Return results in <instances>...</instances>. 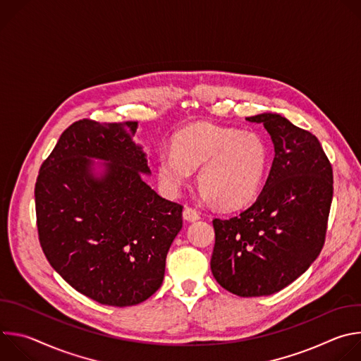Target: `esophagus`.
<instances>
[{
  "label": "esophagus",
  "instance_id": "1",
  "mask_svg": "<svg viewBox=\"0 0 361 361\" xmlns=\"http://www.w3.org/2000/svg\"><path fill=\"white\" fill-rule=\"evenodd\" d=\"M183 217L184 220L187 221H197L200 219V214L197 210L191 209V207H184V212H183Z\"/></svg>",
  "mask_w": 361,
  "mask_h": 361
}]
</instances>
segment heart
Returning a JSON list of instances; mask_svg holds the SVG:
<instances>
[{
  "mask_svg": "<svg viewBox=\"0 0 361 361\" xmlns=\"http://www.w3.org/2000/svg\"><path fill=\"white\" fill-rule=\"evenodd\" d=\"M266 140L257 133L212 123H197L180 130L173 148L157 157V176L171 194L180 191L191 170L202 195L223 209H240L260 192L269 169Z\"/></svg>",
  "mask_w": 361,
  "mask_h": 361,
  "instance_id": "heart-1",
  "label": "heart"
}]
</instances>
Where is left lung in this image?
I'll return each mask as SVG.
<instances>
[{
    "mask_svg": "<svg viewBox=\"0 0 361 361\" xmlns=\"http://www.w3.org/2000/svg\"><path fill=\"white\" fill-rule=\"evenodd\" d=\"M245 120L264 126L276 156L255 202L235 217L213 220L210 264L227 291L260 297L291 284L319 257L333 200V169L317 137L280 114Z\"/></svg>",
    "mask_w": 361,
    "mask_h": 361,
    "instance_id": "1",
    "label": "left lung"
}]
</instances>
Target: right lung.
Wrapping results in <instances>:
<instances>
[{"mask_svg":"<svg viewBox=\"0 0 361 361\" xmlns=\"http://www.w3.org/2000/svg\"><path fill=\"white\" fill-rule=\"evenodd\" d=\"M137 121L73 123L42 163L35 213L48 263L73 288L106 305L127 307L156 293L183 205L160 197L141 174L147 156L133 142ZM90 158L109 161L95 178Z\"/></svg>","mask_w":361,"mask_h":361,"instance_id":"add662e5","label":"right lung"}]
</instances>
